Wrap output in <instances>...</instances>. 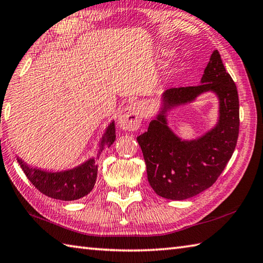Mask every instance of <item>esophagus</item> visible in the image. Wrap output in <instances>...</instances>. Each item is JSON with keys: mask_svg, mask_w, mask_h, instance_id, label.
I'll list each match as a JSON object with an SVG mask.
<instances>
[{"mask_svg": "<svg viewBox=\"0 0 263 263\" xmlns=\"http://www.w3.org/2000/svg\"><path fill=\"white\" fill-rule=\"evenodd\" d=\"M143 108L140 104H132L121 111L119 116V126L125 130H136L141 127Z\"/></svg>", "mask_w": 263, "mask_h": 263, "instance_id": "esophagus-1", "label": "esophagus"}]
</instances>
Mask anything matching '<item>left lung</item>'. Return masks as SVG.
Here are the masks:
<instances>
[{
    "mask_svg": "<svg viewBox=\"0 0 263 263\" xmlns=\"http://www.w3.org/2000/svg\"><path fill=\"white\" fill-rule=\"evenodd\" d=\"M206 91L219 97V123L196 141H182L166 126L164 112ZM162 103L161 113L150 122L147 132L137 137V142L152 189L162 198L184 200L214 184L235 151L239 134L238 91L219 51L214 50L200 85L167 89Z\"/></svg>",
    "mask_w": 263,
    "mask_h": 263,
    "instance_id": "obj_1",
    "label": "left lung"
}]
</instances>
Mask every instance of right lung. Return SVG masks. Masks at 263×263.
I'll return each instance as SVG.
<instances>
[{"label":"right lung","instance_id":"add662e5","mask_svg":"<svg viewBox=\"0 0 263 263\" xmlns=\"http://www.w3.org/2000/svg\"><path fill=\"white\" fill-rule=\"evenodd\" d=\"M115 140V122H112L102 140V148L105 143L110 146ZM18 162L21 163L25 175L27 176L32 184L43 195L53 198V199L65 201L80 199L92 190L96 183L97 165L93 159L86 161L74 170L61 173H49L36 170V168H31L19 158Z\"/></svg>","mask_w":263,"mask_h":263}]
</instances>
